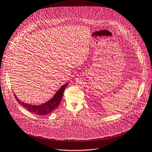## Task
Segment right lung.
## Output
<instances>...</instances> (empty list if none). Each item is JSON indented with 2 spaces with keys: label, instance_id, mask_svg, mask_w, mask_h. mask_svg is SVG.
I'll return each instance as SVG.
<instances>
[{
  "label": "right lung",
  "instance_id": "1",
  "mask_svg": "<svg viewBox=\"0 0 152 152\" xmlns=\"http://www.w3.org/2000/svg\"><path fill=\"white\" fill-rule=\"evenodd\" d=\"M67 83H65L64 85L61 86V89L57 91V93L55 94L54 97L51 100L39 106H35L25 103L24 102H22L20 100H19L15 94H14V96L15 99L18 100V102L20 103V104L23 106V107L26 109L27 110H28L29 112L38 115H46L53 112L59 106L63 92L66 88L67 87Z\"/></svg>",
  "mask_w": 152,
  "mask_h": 152
}]
</instances>
